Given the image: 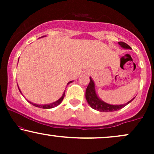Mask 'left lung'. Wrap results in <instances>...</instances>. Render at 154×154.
<instances>
[{
  "label": "left lung",
  "mask_w": 154,
  "mask_h": 154,
  "mask_svg": "<svg viewBox=\"0 0 154 154\" xmlns=\"http://www.w3.org/2000/svg\"><path fill=\"white\" fill-rule=\"evenodd\" d=\"M119 44L121 45L122 47L125 48H130L131 49V48L130 47V45H128V44L124 43V42H119ZM85 98L87 100L88 103H89V105L93 108V109L99 111H103V112H110V111H114L119 110V109H122L123 107H125V106L128 105V103H130L132 101V99L130 101H129L126 104H124V105H110V104H108L105 102L102 101L101 100H100L98 98V97L97 96L96 93L95 92V85L94 82L92 80L91 78H90V82L88 84L87 89H86L85 92Z\"/></svg>",
  "instance_id": "left-lung-1"
}]
</instances>
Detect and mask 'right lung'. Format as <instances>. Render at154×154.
I'll return each instance as SVG.
<instances>
[{"mask_svg":"<svg viewBox=\"0 0 154 154\" xmlns=\"http://www.w3.org/2000/svg\"><path fill=\"white\" fill-rule=\"evenodd\" d=\"M72 82V81H71V82ZM69 83H68V84H69ZM19 91H20V90H19ZM64 95H65V91H64V93H63V94L62 95V96L61 97V98L58 100L57 101L54 102V103H50V104H46V105H38V104H35V103H31V102H29V103H30L31 104H32V105L35 106L39 107V108H42V109H51V108H54V107L57 106L58 105H59V104L61 103V101H62V100H63V98H64Z\"/></svg>","mask_w":154,"mask_h":154,"instance_id":"1","label":"right lung"}]
</instances>
